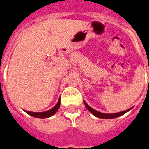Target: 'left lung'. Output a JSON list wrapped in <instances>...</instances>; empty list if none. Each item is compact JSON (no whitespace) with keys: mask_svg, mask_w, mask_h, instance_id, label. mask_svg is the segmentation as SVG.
Returning <instances> with one entry per match:
<instances>
[{"mask_svg":"<svg viewBox=\"0 0 149 149\" xmlns=\"http://www.w3.org/2000/svg\"><path fill=\"white\" fill-rule=\"evenodd\" d=\"M83 103L84 104H85V107L87 108V109L91 112V113L93 114V115H94V116H96L97 118H102V119H112V118H118V117H119V116H123L124 114L129 112V111L133 108V107H131V108L128 109H127V110L122 111V112H116V113H110V114L102 113V112H98V111L95 110V109H94L93 108H91L90 106L88 105V103H86L85 100H83Z\"/></svg>","mask_w":149,"mask_h":149,"instance_id":"1","label":"left lung"}]
</instances>
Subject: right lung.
Returning a JSON list of instances; mask_svg holds the SVG:
<instances>
[{"mask_svg": "<svg viewBox=\"0 0 149 149\" xmlns=\"http://www.w3.org/2000/svg\"><path fill=\"white\" fill-rule=\"evenodd\" d=\"M60 104H61V98H59L58 101V103H56V105L47 111L41 112H30V111L24 110V112H26V113H28V115H30V116H33V117L37 118H49L51 117V116H52L53 115H55V112L58 110L59 107H60Z\"/></svg>", "mask_w": 149, "mask_h": 149, "instance_id": "add662e5", "label": "right lung"}]
</instances>
